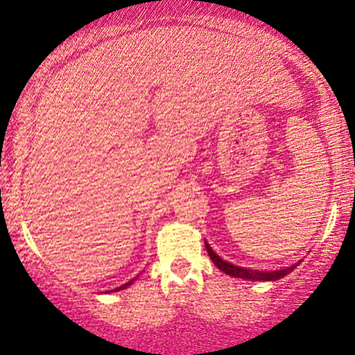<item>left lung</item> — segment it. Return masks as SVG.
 <instances>
[{
	"label": "left lung",
	"mask_w": 355,
	"mask_h": 355,
	"mask_svg": "<svg viewBox=\"0 0 355 355\" xmlns=\"http://www.w3.org/2000/svg\"><path fill=\"white\" fill-rule=\"evenodd\" d=\"M207 252L208 255H210V259L213 260V263H215L218 268H220L223 273L230 275V276H234V278H242V279H249V281H276L279 278H283L288 273H291L295 266L299 263H295L293 266H288V268H283V270H276V271H259V270H249V268H242V266H236L230 263V261L223 260L218 257L215 252L210 245L207 244Z\"/></svg>",
	"instance_id": "obj_1"
}]
</instances>
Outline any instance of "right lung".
I'll use <instances>...</instances> for the list:
<instances>
[{"label":"right lung","mask_w":355,"mask_h":355,"mask_svg":"<svg viewBox=\"0 0 355 355\" xmlns=\"http://www.w3.org/2000/svg\"><path fill=\"white\" fill-rule=\"evenodd\" d=\"M134 283V279L132 281H129V283H125V284H123V286H119V288L118 289H114V291H121V289H125V288H128V286H130V284H132Z\"/></svg>","instance_id":"1"}]
</instances>
